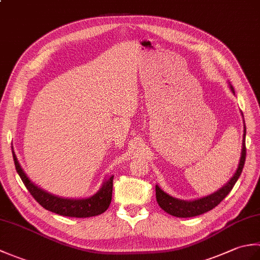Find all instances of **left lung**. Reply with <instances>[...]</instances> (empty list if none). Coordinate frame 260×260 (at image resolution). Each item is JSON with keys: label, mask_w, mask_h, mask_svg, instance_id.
I'll list each match as a JSON object with an SVG mask.
<instances>
[{"label": "left lung", "mask_w": 260, "mask_h": 260, "mask_svg": "<svg viewBox=\"0 0 260 260\" xmlns=\"http://www.w3.org/2000/svg\"><path fill=\"white\" fill-rule=\"evenodd\" d=\"M230 89L235 93L234 87L231 85H230ZM245 161H246V125H245V131H244V141H242V152H241L239 167L227 184L223 185L221 189L218 190L217 192L212 193V194L204 197L202 199H198V200H194V201L179 200V199H175L173 197L169 196L168 193L162 191L159 189V186L156 185L155 191H156V201L158 203V206L161 207L165 212H168L170 214L174 215V217H179V218L196 217V215H200L204 212L210 211V210H212L213 208L217 207L218 204L229 194V192L233 190L234 185L236 184L237 180L239 179V176L242 172V169H244Z\"/></svg>", "instance_id": "1"}]
</instances>
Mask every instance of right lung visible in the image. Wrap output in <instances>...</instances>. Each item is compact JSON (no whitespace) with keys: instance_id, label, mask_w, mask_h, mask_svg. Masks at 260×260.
<instances>
[{"instance_id":"add662e5","label":"right lung","mask_w":260,"mask_h":260,"mask_svg":"<svg viewBox=\"0 0 260 260\" xmlns=\"http://www.w3.org/2000/svg\"><path fill=\"white\" fill-rule=\"evenodd\" d=\"M12 153L16 172L19 173L20 178L24 183L27 191L31 193V196L36 199L37 202L40 204V206L49 210V211L60 215H64V217L88 218L93 217V215L102 214L108 209L110 201H112L114 175L110 176V178L105 182L102 189L99 190L95 196L87 199H80V200L63 199L50 194V193L40 189V187H38L33 182H31L29 178L25 175L24 171L22 170L14 152Z\"/></svg>"}]
</instances>
